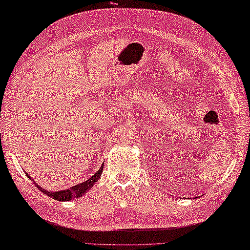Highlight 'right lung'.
<instances>
[{
  "instance_id": "1",
  "label": "right lung",
  "mask_w": 250,
  "mask_h": 250,
  "mask_svg": "<svg viewBox=\"0 0 250 250\" xmlns=\"http://www.w3.org/2000/svg\"><path fill=\"white\" fill-rule=\"evenodd\" d=\"M103 167H104V164H102V167H101V168L99 169V171H97V172L92 176V177H90L88 180L82 182V184H78V185L73 186V187H71V188H66V190H62V191H58V192L46 191L45 188H42L41 187H39V186L37 185V182H35L29 175L26 174V176H27V177H28L30 180H32L33 184H34L36 187H37L41 192H43V193L45 194V195L50 196V197H52V198H54V199H56V200H59V202H68V200H71V199H74V198H78V197L83 196L84 193L88 192V191L90 190V188L93 187V185H94L95 182H96L97 180H99L100 177H101V175H102V173H103Z\"/></svg>"
}]
</instances>
